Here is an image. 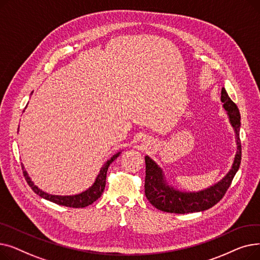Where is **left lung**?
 <instances>
[{
	"label": "left lung",
	"mask_w": 260,
	"mask_h": 260,
	"mask_svg": "<svg viewBox=\"0 0 260 260\" xmlns=\"http://www.w3.org/2000/svg\"><path fill=\"white\" fill-rule=\"evenodd\" d=\"M221 102L236 133L237 153L232 169L224 178L214 186L198 193H181L167 184L160 168L148 156H145L144 192L149 203L158 210L175 214L206 211L219 202L226 193L241 162V141L239 137L240 114L237 105L231 100L223 87L221 89Z\"/></svg>",
	"instance_id": "left-lung-1"
}]
</instances>
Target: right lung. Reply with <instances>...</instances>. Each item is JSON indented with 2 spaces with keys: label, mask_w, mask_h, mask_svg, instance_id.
Returning a JSON list of instances; mask_svg holds the SVG:
<instances>
[{
  "label": "right lung",
  "mask_w": 260,
  "mask_h": 260,
  "mask_svg": "<svg viewBox=\"0 0 260 260\" xmlns=\"http://www.w3.org/2000/svg\"><path fill=\"white\" fill-rule=\"evenodd\" d=\"M119 155H120V153H117L111 159L107 160L104 163V166L100 170V173L97 177V179H95V181L91 185V187L86 189L85 192H83V193H81L79 195H74V196H54V195H49V194L43 192V190H41L40 188H38L34 184V182L30 180L28 175H27L26 171H24L23 166H22V170H23L25 180L27 181V183H28V185L31 187L34 192L36 194H38L39 196H41L44 199H47L51 202L60 204V206L70 207V208H85V207L89 206V204L93 203L95 200H98V198L101 197L103 190H104V187H105L106 174H107L108 167L117 157H119Z\"/></svg>",
  "instance_id": "add662e5"
}]
</instances>
